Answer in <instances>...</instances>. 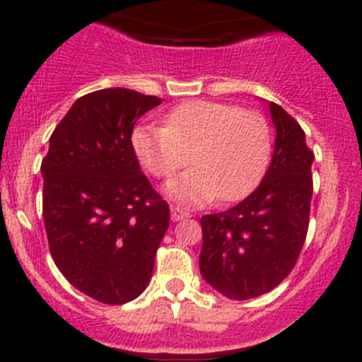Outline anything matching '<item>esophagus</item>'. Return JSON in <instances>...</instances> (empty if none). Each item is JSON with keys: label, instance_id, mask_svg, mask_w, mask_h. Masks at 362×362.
<instances>
[{"label": "esophagus", "instance_id": "1", "mask_svg": "<svg viewBox=\"0 0 362 362\" xmlns=\"http://www.w3.org/2000/svg\"><path fill=\"white\" fill-rule=\"evenodd\" d=\"M170 210H171V221H173V222H177V221H182V218L189 217V211L182 210L180 206H171Z\"/></svg>", "mask_w": 362, "mask_h": 362}]
</instances>
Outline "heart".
<instances>
[{
  "instance_id": "b5f03b06",
  "label": "heart",
  "mask_w": 362,
  "mask_h": 362,
  "mask_svg": "<svg viewBox=\"0 0 362 362\" xmlns=\"http://www.w3.org/2000/svg\"><path fill=\"white\" fill-rule=\"evenodd\" d=\"M131 140L145 170L158 178L173 177L191 154L194 168L166 185V194L185 204L243 198L261 180L272 154L264 115L217 101L177 105L164 115V126L136 127Z\"/></svg>"
}]
</instances>
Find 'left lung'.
Listing matches in <instances>:
<instances>
[{
  "label": "left lung",
  "mask_w": 362,
  "mask_h": 362,
  "mask_svg": "<svg viewBox=\"0 0 362 362\" xmlns=\"http://www.w3.org/2000/svg\"><path fill=\"white\" fill-rule=\"evenodd\" d=\"M269 113L275 151L259 187L236 206L202 217V276L236 301L275 289L294 268L308 231L313 152L280 105L269 103Z\"/></svg>",
  "instance_id": "1"
}]
</instances>
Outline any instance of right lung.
Returning <instances> with one entry per match:
<instances>
[{
    "label": "right lung",
    "mask_w": 362,
    "mask_h": 362,
    "mask_svg": "<svg viewBox=\"0 0 362 362\" xmlns=\"http://www.w3.org/2000/svg\"><path fill=\"white\" fill-rule=\"evenodd\" d=\"M160 98L122 87L78 98L42 160L50 255L80 293L124 305L145 291L170 206L141 173L131 134Z\"/></svg>",
    "instance_id": "obj_1"
}]
</instances>
